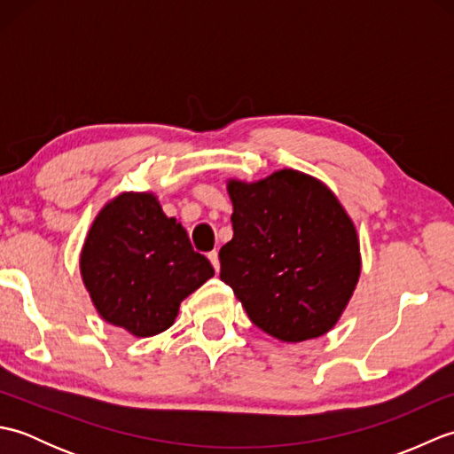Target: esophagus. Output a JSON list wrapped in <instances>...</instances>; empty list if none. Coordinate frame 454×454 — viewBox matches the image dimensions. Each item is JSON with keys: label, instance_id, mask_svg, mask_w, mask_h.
<instances>
[{"label": "esophagus", "instance_id": "obj_1", "mask_svg": "<svg viewBox=\"0 0 454 454\" xmlns=\"http://www.w3.org/2000/svg\"><path fill=\"white\" fill-rule=\"evenodd\" d=\"M208 259H210L212 267H215V271L218 273V271H220V259H218V252H216V249H212V252L208 254Z\"/></svg>", "mask_w": 454, "mask_h": 454}]
</instances>
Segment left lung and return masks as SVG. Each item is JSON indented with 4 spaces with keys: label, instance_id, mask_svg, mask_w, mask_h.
Wrapping results in <instances>:
<instances>
[{
    "label": "left lung",
    "instance_id": "obj_1",
    "mask_svg": "<svg viewBox=\"0 0 454 454\" xmlns=\"http://www.w3.org/2000/svg\"><path fill=\"white\" fill-rule=\"evenodd\" d=\"M228 195L234 238L218 254L220 278L249 320L286 343L330 332L361 275L356 230L340 200L294 169L230 179Z\"/></svg>",
    "mask_w": 454,
    "mask_h": 454
}]
</instances>
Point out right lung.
Segmentation results:
<instances>
[{
    "label": "right lung",
    "mask_w": 454,
    "mask_h": 454,
    "mask_svg": "<svg viewBox=\"0 0 454 454\" xmlns=\"http://www.w3.org/2000/svg\"><path fill=\"white\" fill-rule=\"evenodd\" d=\"M80 269L103 320L137 337L166 332L179 304L215 275L152 192H121L101 208Z\"/></svg>",
    "instance_id": "add662e5"
}]
</instances>
